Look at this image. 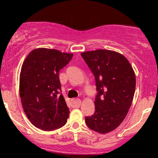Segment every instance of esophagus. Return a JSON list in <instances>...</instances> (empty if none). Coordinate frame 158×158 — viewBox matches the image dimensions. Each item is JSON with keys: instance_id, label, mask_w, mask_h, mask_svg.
<instances>
[{"instance_id": "esophagus-1", "label": "esophagus", "mask_w": 158, "mask_h": 158, "mask_svg": "<svg viewBox=\"0 0 158 158\" xmlns=\"http://www.w3.org/2000/svg\"><path fill=\"white\" fill-rule=\"evenodd\" d=\"M81 105V100L77 98L72 101V107L73 108H79Z\"/></svg>"}]
</instances>
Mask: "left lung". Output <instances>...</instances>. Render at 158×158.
Wrapping results in <instances>:
<instances>
[{
    "instance_id": "1",
    "label": "left lung",
    "mask_w": 158,
    "mask_h": 158,
    "mask_svg": "<svg viewBox=\"0 0 158 158\" xmlns=\"http://www.w3.org/2000/svg\"><path fill=\"white\" fill-rule=\"evenodd\" d=\"M81 56L95 76L98 91L95 113L85 117V123L98 133H109L121 125L131 106L136 86L135 72L126 57L115 51L97 49Z\"/></svg>"
}]
</instances>
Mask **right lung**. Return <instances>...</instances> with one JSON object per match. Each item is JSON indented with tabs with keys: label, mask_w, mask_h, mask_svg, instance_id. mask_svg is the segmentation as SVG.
Masks as SVG:
<instances>
[{
	"label": "right lung",
	"mask_w": 158,
	"mask_h": 158,
	"mask_svg": "<svg viewBox=\"0 0 158 158\" xmlns=\"http://www.w3.org/2000/svg\"><path fill=\"white\" fill-rule=\"evenodd\" d=\"M73 53L37 48L26 57L20 75V96L25 114L37 128L52 131L67 122L69 110L61 92L59 73Z\"/></svg>",
	"instance_id": "add662e5"
}]
</instances>
